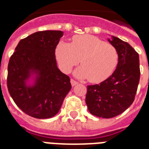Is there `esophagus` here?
<instances>
[{
    "instance_id": "obj_1",
    "label": "esophagus",
    "mask_w": 149,
    "mask_h": 149,
    "mask_svg": "<svg viewBox=\"0 0 149 149\" xmlns=\"http://www.w3.org/2000/svg\"><path fill=\"white\" fill-rule=\"evenodd\" d=\"M70 82H71V84H72V86H75V85H77V82L76 81V80H74L73 79H71V80H70Z\"/></svg>"
}]
</instances>
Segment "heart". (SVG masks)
<instances>
[{"label": "heart", "instance_id": "b5f03b06", "mask_svg": "<svg viewBox=\"0 0 149 149\" xmlns=\"http://www.w3.org/2000/svg\"><path fill=\"white\" fill-rule=\"evenodd\" d=\"M55 53L59 68L65 73L70 72L80 59L81 66L75 71V76L87 78L93 84L107 79L118 63L116 48L91 35L73 36L70 44L61 41L56 45Z\"/></svg>", "mask_w": 149, "mask_h": 149}]
</instances>
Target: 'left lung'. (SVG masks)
<instances>
[{"label": "left lung", "mask_w": 149, "mask_h": 149, "mask_svg": "<svg viewBox=\"0 0 149 149\" xmlns=\"http://www.w3.org/2000/svg\"><path fill=\"white\" fill-rule=\"evenodd\" d=\"M108 41L118 50L117 68L100 84L87 86L86 95L89 111L102 118L116 117L132 105L140 79L139 53L117 37L112 36Z\"/></svg>", "instance_id": "8db88e82"}]
</instances>
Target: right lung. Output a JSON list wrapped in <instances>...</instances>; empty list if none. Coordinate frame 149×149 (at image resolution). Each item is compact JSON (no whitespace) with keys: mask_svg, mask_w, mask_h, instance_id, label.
I'll list each match as a JSON object with an SVG mask.
<instances>
[{"mask_svg":"<svg viewBox=\"0 0 149 149\" xmlns=\"http://www.w3.org/2000/svg\"><path fill=\"white\" fill-rule=\"evenodd\" d=\"M62 31H42L23 38L8 66L7 84L10 97L28 115L46 119L58 113L72 88L70 77L58 70L56 51ZM34 82L31 85L29 79Z\"/></svg>","mask_w":149,"mask_h":149,"instance_id":"add662e5","label":"right lung"}]
</instances>
